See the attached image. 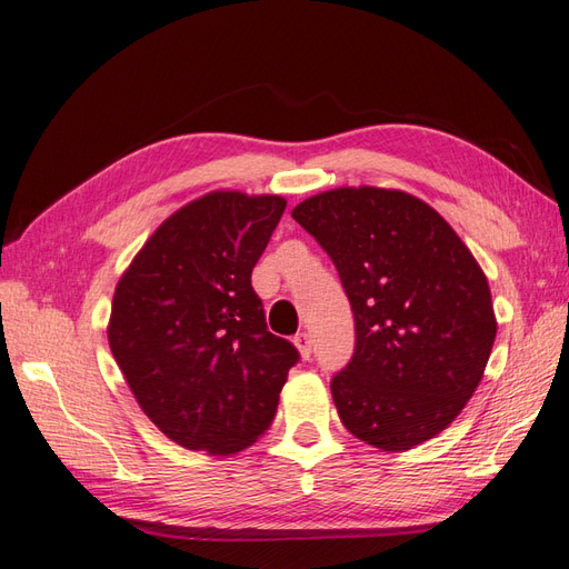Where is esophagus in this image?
<instances>
[{"mask_svg":"<svg viewBox=\"0 0 569 569\" xmlns=\"http://www.w3.org/2000/svg\"><path fill=\"white\" fill-rule=\"evenodd\" d=\"M295 347L299 349V353H301L303 360L311 358V335H308V332H299V335L295 337Z\"/></svg>","mask_w":569,"mask_h":569,"instance_id":"obj_1","label":"esophagus"}]
</instances>
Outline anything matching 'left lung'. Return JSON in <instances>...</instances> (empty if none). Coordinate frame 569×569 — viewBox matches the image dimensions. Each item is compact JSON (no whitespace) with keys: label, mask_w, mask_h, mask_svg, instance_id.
<instances>
[{"label":"left lung","mask_w":569,"mask_h":569,"mask_svg":"<svg viewBox=\"0 0 569 569\" xmlns=\"http://www.w3.org/2000/svg\"><path fill=\"white\" fill-rule=\"evenodd\" d=\"M291 218L330 253L351 301L356 351L332 380L341 425L391 453L441 435L485 377L498 327L468 244L403 189H327Z\"/></svg>","instance_id":"obj_1"}]
</instances>
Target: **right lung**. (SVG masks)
Segmentation results:
<instances>
[{
    "label": "right lung",
    "instance_id": "obj_1",
    "mask_svg": "<svg viewBox=\"0 0 569 569\" xmlns=\"http://www.w3.org/2000/svg\"><path fill=\"white\" fill-rule=\"evenodd\" d=\"M284 206L280 194L213 189L168 216L116 284L111 353L144 416L189 451L249 449L299 360L268 332L251 287Z\"/></svg>",
    "mask_w": 569,
    "mask_h": 569
}]
</instances>
